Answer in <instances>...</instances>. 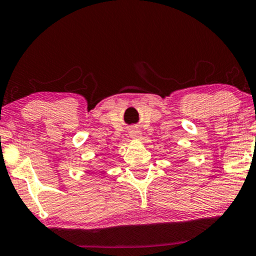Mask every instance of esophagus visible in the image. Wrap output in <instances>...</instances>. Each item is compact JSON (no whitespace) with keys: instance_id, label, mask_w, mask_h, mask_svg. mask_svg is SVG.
<instances>
[{"instance_id":"1","label":"esophagus","mask_w":256,"mask_h":256,"mask_svg":"<svg viewBox=\"0 0 256 256\" xmlns=\"http://www.w3.org/2000/svg\"><path fill=\"white\" fill-rule=\"evenodd\" d=\"M130 137L140 138V130H131L130 131Z\"/></svg>"}]
</instances>
